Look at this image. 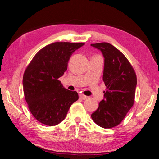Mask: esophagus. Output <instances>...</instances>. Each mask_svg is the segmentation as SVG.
Listing matches in <instances>:
<instances>
[{
	"label": "esophagus",
	"mask_w": 159,
	"mask_h": 159,
	"mask_svg": "<svg viewBox=\"0 0 159 159\" xmlns=\"http://www.w3.org/2000/svg\"><path fill=\"white\" fill-rule=\"evenodd\" d=\"M80 99H83V100H85V99H87L88 98V96H85V95H84V94H80Z\"/></svg>",
	"instance_id": "obj_1"
}]
</instances>
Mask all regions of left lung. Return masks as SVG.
<instances>
[{"label":"left lung","mask_w":159,"mask_h":159,"mask_svg":"<svg viewBox=\"0 0 159 159\" xmlns=\"http://www.w3.org/2000/svg\"><path fill=\"white\" fill-rule=\"evenodd\" d=\"M91 46L99 49L104 57L103 80L106 87L104 99L91 117L101 127L112 128L122 122L134 106L136 74L128 59L114 46L107 42Z\"/></svg>","instance_id":"obj_1"}]
</instances>
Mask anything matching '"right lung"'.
I'll return each instance as SVG.
<instances>
[{
    "label": "right lung",
    "mask_w": 159,
    "mask_h": 159,
    "mask_svg": "<svg viewBox=\"0 0 159 159\" xmlns=\"http://www.w3.org/2000/svg\"><path fill=\"white\" fill-rule=\"evenodd\" d=\"M84 44H48L37 52L25 69L23 76L25 99L32 115L43 125H58L79 99L77 92L65 89L58 79L67 71L71 54Z\"/></svg>",
    "instance_id": "1"
}]
</instances>
